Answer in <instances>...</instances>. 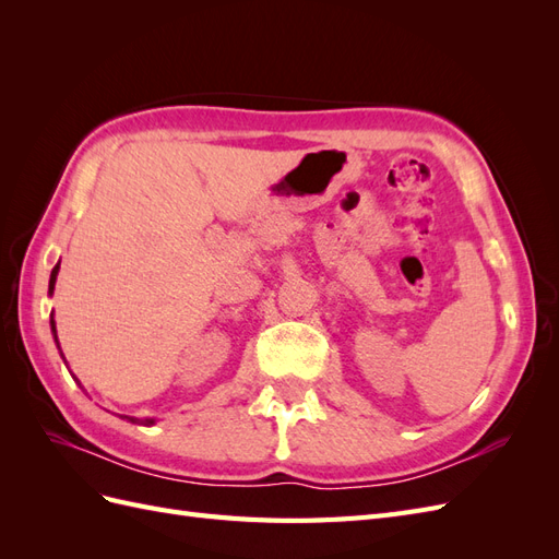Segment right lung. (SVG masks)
<instances>
[{
	"label": "right lung",
	"instance_id": "obj_1",
	"mask_svg": "<svg viewBox=\"0 0 559 559\" xmlns=\"http://www.w3.org/2000/svg\"><path fill=\"white\" fill-rule=\"evenodd\" d=\"M58 267L60 265H56L53 267V273H50V284H48V292H53V286H56V277H58ZM50 331L56 333V321L50 319ZM56 343H58V335H56ZM130 419V417H128ZM132 421H138V419H132ZM142 425H154V419H146V421H142Z\"/></svg>",
	"mask_w": 559,
	"mask_h": 559
}]
</instances>
